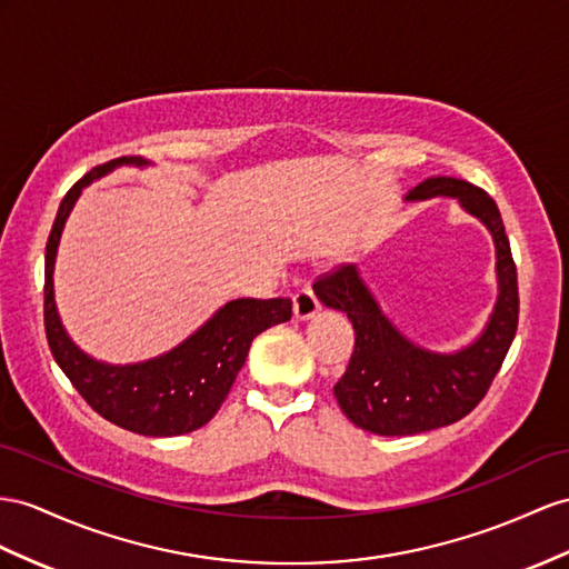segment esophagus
Instances as JSON below:
<instances>
[{
  "mask_svg": "<svg viewBox=\"0 0 569 569\" xmlns=\"http://www.w3.org/2000/svg\"><path fill=\"white\" fill-rule=\"evenodd\" d=\"M319 310H322V305H319L317 296L312 293V288H300L293 296V312L300 322H305V319H312Z\"/></svg>",
  "mask_w": 569,
  "mask_h": 569,
  "instance_id": "34e87169",
  "label": "esophagus"
}]
</instances>
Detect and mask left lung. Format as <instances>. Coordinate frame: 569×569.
Here are the masks:
<instances>
[{"instance_id": "1", "label": "left lung", "mask_w": 569, "mask_h": 569, "mask_svg": "<svg viewBox=\"0 0 569 569\" xmlns=\"http://www.w3.org/2000/svg\"><path fill=\"white\" fill-rule=\"evenodd\" d=\"M435 197L457 199L466 213L488 228L495 242L498 300L471 343L440 353L411 341L382 312L356 264H346L315 283V296L327 308L346 312L356 331L351 362L333 387V397L351 423L375 435H418L471 413L486 397L517 331V267L498 203L480 187L447 174H432L403 199Z\"/></svg>"}]
</instances>
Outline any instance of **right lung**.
I'll use <instances>...</instances> for the list:
<instances>
[{
	"label": "right lung",
	"mask_w": 569,
	"mask_h": 569,
	"mask_svg": "<svg viewBox=\"0 0 569 569\" xmlns=\"http://www.w3.org/2000/svg\"><path fill=\"white\" fill-rule=\"evenodd\" d=\"M120 166L151 163L139 156L114 158L83 174L60 203L46 247V333L57 366L96 413L137 435L174 437L209 423L242 370L257 333L288 322L293 300H230L168 353L129 366H110L81 351L57 312L52 279L57 247L83 189Z\"/></svg>",
	"instance_id": "1"
}]
</instances>
